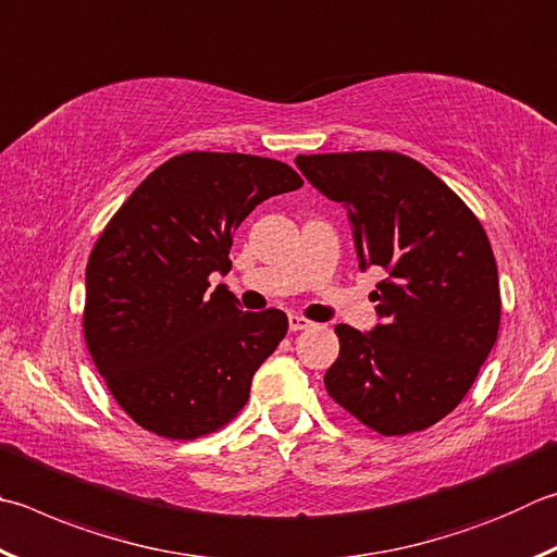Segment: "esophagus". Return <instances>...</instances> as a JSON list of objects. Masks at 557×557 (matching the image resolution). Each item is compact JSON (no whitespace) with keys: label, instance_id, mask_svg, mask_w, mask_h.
Masks as SVG:
<instances>
[{"label":"esophagus","instance_id":"34e87169","mask_svg":"<svg viewBox=\"0 0 557 557\" xmlns=\"http://www.w3.org/2000/svg\"><path fill=\"white\" fill-rule=\"evenodd\" d=\"M311 326V321L309 319H305V317H299V313H289V331H305V329H309Z\"/></svg>","mask_w":557,"mask_h":557}]
</instances>
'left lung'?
<instances>
[{
  "label": "left lung",
  "mask_w": 557,
  "mask_h": 557,
  "mask_svg": "<svg viewBox=\"0 0 557 557\" xmlns=\"http://www.w3.org/2000/svg\"><path fill=\"white\" fill-rule=\"evenodd\" d=\"M313 187L348 207L360 268L380 265V326L338 323L329 397L382 436L458 407L497 343V262L480 219L426 165L394 150L297 156Z\"/></svg>",
  "instance_id": "obj_1"
}]
</instances>
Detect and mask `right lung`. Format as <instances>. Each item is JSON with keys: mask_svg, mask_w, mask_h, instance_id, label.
I'll list each match as a JSON object with an SVG mask.
<instances>
[{"mask_svg": "<svg viewBox=\"0 0 557 557\" xmlns=\"http://www.w3.org/2000/svg\"><path fill=\"white\" fill-rule=\"evenodd\" d=\"M287 163L189 150L158 165L89 252L83 331L116 404L140 429L195 441L246 407L287 333L280 309L240 311L226 287L231 236L260 201L299 189Z\"/></svg>", "mask_w": 557, "mask_h": 557, "instance_id": "right-lung-1", "label": "right lung"}]
</instances>
